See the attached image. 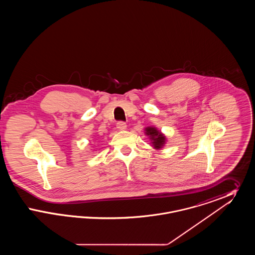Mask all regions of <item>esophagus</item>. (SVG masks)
Wrapping results in <instances>:
<instances>
[{
	"instance_id": "esophagus-1",
	"label": "esophagus",
	"mask_w": 255,
	"mask_h": 255,
	"mask_svg": "<svg viewBox=\"0 0 255 255\" xmlns=\"http://www.w3.org/2000/svg\"><path fill=\"white\" fill-rule=\"evenodd\" d=\"M126 127H127V125H126V123L124 122H119L117 123V128L119 129V130H125L126 129Z\"/></svg>"
}]
</instances>
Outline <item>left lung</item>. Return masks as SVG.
Wrapping results in <instances>:
<instances>
[{"instance_id":"obj_1","label":"left lung","mask_w":255,"mask_h":255,"mask_svg":"<svg viewBox=\"0 0 255 255\" xmlns=\"http://www.w3.org/2000/svg\"><path fill=\"white\" fill-rule=\"evenodd\" d=\"M146 133L148 135H150L151 139H153V144L155 146V148H160L161 146L164 144V141H165V137L159 133L158 131H157L156 128H153V127H148L146 128Z\"/></svg>"}]
</instances>
